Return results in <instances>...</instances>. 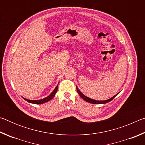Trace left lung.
Returning <instances> with one entry per match:
<instances>
[{
	"label": "left lung",
	"instance_id": "8db88e82",
	"mask_svg": "<svg viewBox=\"0 0 145 145\" xmlns=\"http://www.w3.org/2000/svg\"><path fill=\"white\" fill-rule=\"evenodd\" d=\"M77 93H78V95H80V97L82 98V99H84L85 101H86L88 102H89V103H91V104H106V103L109 102L110 101H111V100L114 99V98L116 96V95L118 94L115 95L114 97H112L111 99H110L109 100H102V101H99V100H93L91 99H89V98H88L87 97H86L84 95H83L82 93L80 91V90L78 89V88L77 87Z\"/></svg>",
	"mask_w": 145,
	"mask_h": 145
}]
</instances>
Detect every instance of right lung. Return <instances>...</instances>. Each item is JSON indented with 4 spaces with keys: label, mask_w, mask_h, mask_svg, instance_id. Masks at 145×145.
<instances>
[{
    "label": "right lung",
    "mask_w": 145,
    "mask_h": 145,
    "mask_svg": "<svg viewBox=\"0 0 145 145\" xmlns=\"http://www.w3.org/2000/svg\"><path fill=\"white\" fill-rule=\"evenodd\" d=\"M57 88H58V85L56 87V88L54 89V90L52 92V93L49 95V96H48L47 97L45 98V99H41V100H28V99H24V100H25L26 101H27L29 103H33V104H43V103H45L46 102L49 101V100H52L54 97L55 96L56 93V92H57Z\"/></svg>",
    "instance_id": "add662e5"
}]
</instances>
